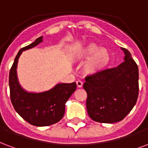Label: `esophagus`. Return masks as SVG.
Here are the masks:
<instances>
[{"label":"esophagus","mask_w":148,"mask_h":148,"mask_svg":"<svg viewBox=\"0 0 148 148\" xmlns=\"http://www.w3.org/2000/svg\"><path fill=\"white\" fill-rule=\"evenodd\" d=\"M76 84H77V86L78 87V88H82L83 85V83L81 82V81H77L76 82Z\"/></svg>","instance_id":"1"}]
</instances>
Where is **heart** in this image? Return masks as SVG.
Returning <instances> with one entry per match:
<instances>
[{"label":"heart","mask_w":148,"mask_h":148,"mask_svg":"<svg viewBox=\"0 0 148 148\" xmlns=\"http://www.w3.org/2000/svg\"><path fill=\"white\" fill-rule=\"evenodd\" d=\"M74 56L78 60L87 59L83 65V71L88 75L101 72L110 62V51L92 42L79 47L74 52Z\"/></svg>","instance_id":"heart-1"}]
</instances>
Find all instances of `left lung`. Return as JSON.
<instances>
[{"mask_svg": "<svg viewBox=\"0 0 148 148\" xmlns=\"http://www.w3.org/2000/svg\"><path fill=\"white\" fill-rule=\"evenodd\" d=\"M124 52V62L85 77L86 108L93 121L114 123L121 121L135 106L139 93V70L131 53Z\"/></svg>", "mask_w": 148, "mask_h": 148, "instance_id": "obj_1", "label": "left lung"}]
</instances>
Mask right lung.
Listing matches in <instances>:
<instances>
[{
  "mask_svg": "<svg viewBox=\"0 0 148 148\" xmlns=\"http://www.w3.org/2000/svg\"><path fill=\"white\" fill-rule=\"evenodd\" d=\"M43 41V37L19 50L9 72L10 97L13 107L22 118L35 126H48L63 119L65 103L74 93L76 83H59L45 92H30L25 90L18 82L17 64L22 52Z\"/></svg>",
  "mask_w": 148,
  "mask_h": 148,
  "instance_id": "right-lung-1",
  "label": "right lung"
}]
</instances>
